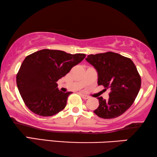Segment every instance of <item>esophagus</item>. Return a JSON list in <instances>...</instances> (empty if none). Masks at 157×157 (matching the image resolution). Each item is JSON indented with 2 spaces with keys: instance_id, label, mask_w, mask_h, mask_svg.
Instances as JSON below:
<instances>
[{
  "instance_id": "esophagus-1",
  "label": "esophagus",
  "mask_w": 157,
  "mask_h": 157,
  "mask_svg": "<svg viewBox=\"0 0 157 157\" xmlns=\"http://www.w3.org/2000/svg\"><path fill=\"white\" fill-rule=\"evenodd\" d=\"M81 97H82L84 99H89V97H88V96H86V95H85V94H81Z\"/></svg>"
}]
</instances>
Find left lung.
Returning a JSON list of instances; mask_svg holds the SVG:
<instances>
[{
  "label": "left lung",
  "instance_id": "8db88e82",
  "mask_svg": "<svg viewBox=\"0 0 157 157\" xmlns=\"http://www.w3.org/2000/svg\"><path fill=\"white\" fill-rule=\"evenodd\" d=\"M86 60L98 74V85L110 89L109 99L98 97L99 105L94 113L104 119L121 115L133 105L139 92L141 79L131 59L113 52L89 55Z\"/></svg>",
  "mask_w": 157,
  "mask_h": 157
}]
</instances>
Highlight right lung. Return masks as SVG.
<instances>
[{
    "mask_svg": "<svg viewBox=\"0 0 157 157\" xmlns=\"http://www.w3.org/2000/svg\"><path fill=\"white\" fill-rule=\"evenodd\" d=\"M86 57L56 50H39L26 58L16 75V84L26 107L36 115L48 117L63 110L71 91H60L56 82Z\"/></svg>",
    "mask_w": 157,
    "mask_h": 157,
    "instance_id": "1",
    "label": "right lung"
}]
</instances>
